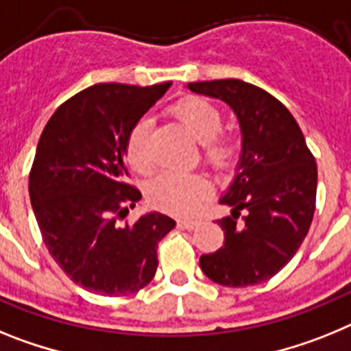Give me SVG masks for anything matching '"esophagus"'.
<instances>
[{
  "label": "esophagus",
  "instance_id": "obj_1",
  "mask_svg": "<svg viewBox=\"0 0 351 351\" xmlns=\"http://www.w3.org/2000/svg\"><path fill=\"white\" fill-rule=\"evenodd\" d=\"M180 226H184L185 230H194V228L199 226V219L196 217H184V219H180Z\"/></svg>",
  "mask_w": 351,
  "mask_h": 351
}]
</instances>
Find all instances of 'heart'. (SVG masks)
I'll return each mask as SVG.
<instances>
[{"mask_svg": "<svg viewBox=\"0 0 351 351\" xmlns=\"http://www.w3.org/2000/svg\"><path fill=\"white\" fill-rule=\"evenodd\" d=\"M173 114L201 145V157L215 171H224L239 154V141L222 129L224 118L212 102L189 97L173 106ZM130 166L139 173H150L155 157L150 145V121L139 120L130 130L125 146ZM210 182L197 173L167 171L158 175L148 187V197L158 208L171 213H194L208 194Z\"/></svg>", "mask_w": 351, "mask_h": 351, "instance_id": "1", "label": "heart"}]
</instances>
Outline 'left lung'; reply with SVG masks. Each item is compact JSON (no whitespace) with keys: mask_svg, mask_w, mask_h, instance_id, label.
Returning <instances> with one entry per match:
<instances>
[{"mask_svg":"<svg viewBox=\"0 0 351 351\" xmlns=\"http://www.w3.org/2000/svg\"><path fill=\"white\" fill-rule=\"evenodd\" d=\"M187 86L230 104L243 141L239 173L221 199L233 210L215 221L224 243L201 256L199 267L217 285H260L293 258L309 231L318 184L315 155L291 112L268 91L240 79Z\"/></svg>","mask_w":351,"mask_h":351,"instance_id":"left-lung-1","label":"left lung"}]
</instances>
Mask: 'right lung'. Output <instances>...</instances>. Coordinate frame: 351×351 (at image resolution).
Masks as SVG:
<instances>
[{"label": "right lung", "mask_w": 351, "mask_h": 351, "mask_svg": "<svg viewBox=\"0 0 351 351\" xmlns=\"http://www.w3.org/2000/svg\"><path fill=\"white\" fill-rule=\"evenodd\" d=\"M169 86L93 84L54 111L36 146L29 197L42 240L91 293L123 297L145 288L157 272V243L176 224L158 212L118 224L141 199L127 182V138Z\"/></svg>", "instance_id": "right-lung-1"}]
</instances>
